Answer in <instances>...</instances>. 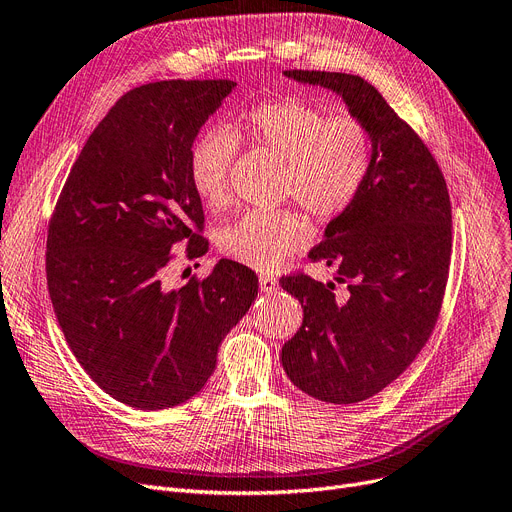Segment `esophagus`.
Returning a JSON list of instances; mask_svg holds the SVG:
<instances>
[{"mask_svg": "<svg viewBox=\"0 0 512 512\" xmlns=\"http://www.w3.org/2000/svg\"><path fill=\"white\" fill-rule=\"evenodd\" d=\"M259 286L263 293H274L278 288V280L274 276H259Z\"/></svg>", "mask_w": 512, "mask_h": 512, "instance_id": "obj_1", "label": "esophagus"}]
</instances>
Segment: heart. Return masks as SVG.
<instances>
[{"instance_id": "heart-1", "label": "heart", "mask_w": 512, "mask_h": 512, "mask_svg": "<svg viewBox=\"0 0 512 512\" xmlns=\"http://www.w3.org/2000/svg\"><path fill=\"white\" fill-rule=\"evenodd\" d=\"M238 140L284 161L282 194L314 217L343 215L368 180L372 142L355 119H330L328 110L297 96L261 102L240 115L234 131L213 127L190 146V182L211 209L230 201V173ZM307 238L293 211H249L219 232V251L259 272L276 270Z\"/></svg>"}]
</instances>
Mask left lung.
Returning <instances> with one entry per match:
<instances>
[{
  "instance_id": "8db88e82",
  "label": "left lung",
  "mask_w": 512,
  "mask_h": 512,
  "mask_svg": "<svg viewBox=\"0 0 512 512\" xmlns=\"http://www.w3.org/2000/svg\"><path fill=\"white\" fill-rule=\"evenodd\" d=\"M347 104L372 142L364 190L326 226L311 261L337 268L335 282L282 276L299 299L303 324L282 347V366L303 393L330 404H358L383 391L429 341L446 293L452 205L443 173L418 133L379 90L358 75L284 71Z\"/></svg>"
}]
</instances>
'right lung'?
<instances>
[{
	"label": "right lung",
	"mask_w": 512,
	"mask_h": 512,
	"mask_svg": "<svg viewBox=\"0 0 512 512\" xmlns=\"http://www.w3.org/2000/svg\"><path fill=\"white\" fill-rule=\"evenodd\" d=\"M230 79H171L117 100L87 138L48 228L46 274L64 339L117 402L163 410L205 387L217 349L257 297L247 265L221 259L182 288L173 249L207 253L190 146L232 94Z\"/></svg>",
	"instance_id": "1"
}]
</instances>
